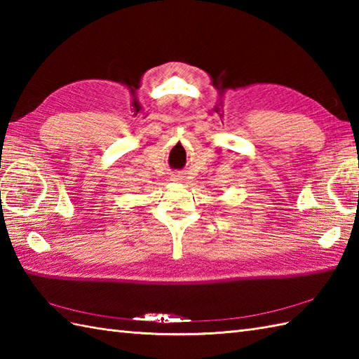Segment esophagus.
<instances>
[{"instance_id":"1","label":"esophagus","mask_w":359,"mask_h":359,"mask_svg":"<svg viewBox=\"0 0 359 359\" xmlns=\"http://www.w3.org/2000/svg\"><path fill=\"white\" fill-rule=\"evenodd\" d=\"M184 177H182V174H179V172H175V174H172L171 175V180H182Z\"/></svg>"}]
</instances>
